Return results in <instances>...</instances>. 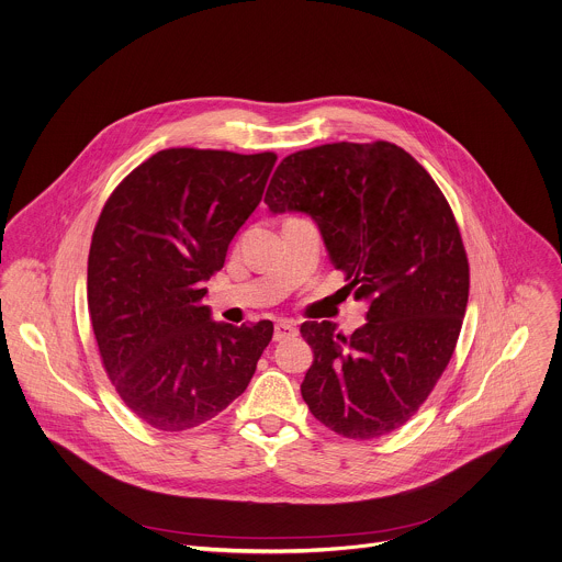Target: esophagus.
<instances>
[{
  "instance_id": "obj_1",
  "label": "esophagus",
  "mask_w": 562,
  "mask_h": 562,
  "mask_svg": "<svg viewBox=\"0 0 562 562\" xmlns=\"http://www.w3.org/2000/svg\"><path fill=\"white\" fill-rule=\"evenodd\" d=\"M296 323L294 321H288V318H281L274 323V341H285V339H292V336H296Z\"/></svg>"
}]
</instances>
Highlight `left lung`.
I'll return each mask as SVG.
<instances>
[{
    "mask_svg": "<svg viewBox=\"0 0 562 562\" xmlns=\"http://www.w3.org/2000/svg\"><path fill=\"white\" fill-rule=\"evenodd\" d=\"M270 212H305L368 323L344 336L305 321L314 361L301 383L331 431L368 440L405 425L450 363L470 294V266L450 203L427 170L390 142L325 144L285 157Z\"/></svg>",
    "mask_w": 562,
    "mask_h": 562,
    "instance_id": "1",
    "label": "left lung"
}]
</instances>
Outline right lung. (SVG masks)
<instances>
[{"instance_id": "add662e5", "label": "right lung", "mask_w": 562, "mask_h": 562, "mask_svg": "<svg viewBox=\"0 0 562 562\" xmlns=\"http://www.w3.org/2000/svg\"><path fill=\"white\" fill-rule=\"evenodd\" d=\"M277 155L168 148L105 201L88 255L103 368L150 427L192 429L241 396L274 325L212 321L203 283L259 205Z\"/></svg>"}]
</instances>
